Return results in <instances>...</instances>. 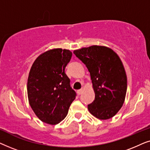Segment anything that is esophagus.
Returning a JSON list of instances; mask_svg holds the SVG:
<instances>
[{
    "mask_svg": "<svg viewBox=\"0 0 150 150\" xmlns=\"http://www.w3.org/2000/svg\"><path fill=\"white\" fill-rule=\"evenodd\" d=\"M83 90H84L83 88H82V89L78 90V91H77L78 94H79V95H81V94H82V93H83Z\"/></svg>",
    "mask_w": 150,
    "mask_h": 150,
    "instance_id": "esophagus-1",
    "label": "esophagus"
}]
</instances>
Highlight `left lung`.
Masks as SVG:
<instances>
[{
	"mask_svg": "<svg viewBox=\"0 0 150 150\" xmlns=\"http://www.w3.org/2000/svg\"><path fill=\"white\" fill-rule=\"evenodd\" d=\"M85 64L91 76L95 100L88 110L100 120H108L117 113L124 104L127 76L121 59L108 47L91 46L74 51Z\"/></svg>",
	"mask_w": 150,
	"mask_h": 150,
	"instance_id": "left-lung-1",
	"label": "left lung"
}]
</instances>
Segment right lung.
Returning a JSON list of instances; mask_svg holds the SVG:
<instances>
[{"mask_svg": "<svg viewBox=\"0 0 150 150\" xmlns=\"http://www.w3.org/2000/svg\"><path fill=\"white\" fill-rule=\"evenodd\" d=\"M71 56L69 50L52 49L40 54L30 68L28 102L37 117L46 124L55 125L64 120L76 98V93L65 73Z\"/></svg>", "mask_w": 150, "mask_h": 150, "instance_id": "right-lung-1", "label": "right lung"}]
</instances>
